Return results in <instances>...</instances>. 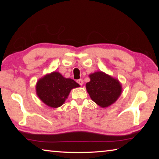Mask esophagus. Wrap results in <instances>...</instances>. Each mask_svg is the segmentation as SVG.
Listing matches in <instances>:
<instances>
[{"label": "esophagus", "instance_id": "esophagus-1", "mask_svg": "<svg viewBox=\"0 0 159 159\" xmlns=\"http://www.w3.org/2000/svg\"><path fill=\"white\" fill-rule=\"evenodd\" d=\"M77 83H79V85H83V80L82 79H79V80H77Z\"/></svg>", "mask_w": 159, "mask_h": 159}]
</instances>
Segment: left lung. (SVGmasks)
Here are the masks:
<instances>
[{"label":"left lung","mask_w":159,"mask_h":159,"mask_svg":"<svg viewBox=\"0 0 159 159\" xmlns=\"http://www.w3.org/2000/svg\"><path fill=\"white\" fill-rule=\"evenodd\" d=\"M90 82L85 88L93 102L102 108L112 105L122 93V85L118 79L102 71L89 75Z\"/></svg>","instance_id":"1"}]
</instances>
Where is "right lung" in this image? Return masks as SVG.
Returning a JSON list of instances; mask_svg holds the SVG:
<instances>
[{
  "label": "right lung",
  "instance_id": "right-lung-1",
  "mask_svg": "<svg viewBox=\"0 0 159 159\" xmlns=\"http://www.w3.org/2000/svg\"><path fill=\"white\" fill-rule=\"evenodd\" d=\"M78 87L80 85L73 79L64 78L57 71H52L39 79L36 92L45 105L56 109L65 102L71 90Z\"/></svg>",
  "mask_w": 159,
  "mask_h": 159
}]
</instances>
